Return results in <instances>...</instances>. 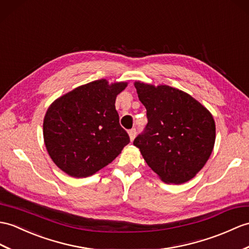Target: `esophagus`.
<instances>
[{"mask_svg":"<svg viewBox=\"0 0 249 249\" xmlns=\"http://www.w3.org/2000/svg\"><path fill=\"white\" fill-rule=\"evenodd\" d=\"M128 135H129L130 140H131V141H134V139H135V137H136V135H137V129H136V128H131V129H129V131H128Z\"/></svg>","mask_w":249,"mask_h":249,"instance_id":"esophagus-1","label":"esophagus"}]
</instances>
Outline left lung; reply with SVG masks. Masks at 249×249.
Returning <instances> with one entry per match:
<instances>
[{
  "label": "left lung",
  "instance_id": "1",
  "mask_svg": "<svg viewBox=\"0 0 249 249\" xmlns=\"http://www.w3.org/2000/svg\"><path fill=\"white\" fill-rule=\"evenodd\" d=\"M147 124L134 140L148 166L166 183L189 181L203 169L215 142L212 114L186 92L136 82Z\"/></svg>",
  "mask_w": 249,
  "mask_h": 249
}]
</instances>
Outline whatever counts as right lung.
<instances>
[{
    "label": "right lung",
    "mask_w": 249,
    "mask_h": 249,
    "mask_svg": "<svg viewBox=\"0 0 249 249\" xmlns=\"http://www.w3.org/2000/svg\"><path fill=\"white\" fill-rule=\"evenodd\" d=\"M126 86L94 80L57 98L49 107L43 121L44 143L54 163L68 175H93L130 142L114 106Z\"/></svg>",
    "instance_id": "obj_1"
}]
</instances>
